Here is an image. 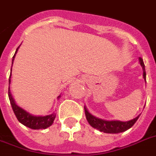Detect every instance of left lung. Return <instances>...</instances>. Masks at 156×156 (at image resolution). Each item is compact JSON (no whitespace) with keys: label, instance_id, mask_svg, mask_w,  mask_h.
<instances>
[{"label":"left lung","instance_id":"1","mask_svg":"<svg viewBox=\"0 0 156 156\" xmlns=\"http://www.w3.org/2000/svg\"><path fill=\"white\" fill-rule=\"evenodd\" d=\"M140 63V65L143 69V77L144 79L146 80V69H145V64L143 62V59L141 58H139ZM84 111H85V116L87 118V122L90 125L93 127L98 129V131L104 132V133H111V134H116L120 133V132H123V131H126L128 129L136 123L139 116H138L136 118L128 121V122H120V121H105V120L100 119L96 116H93L92 114L88 112L87 108L84 107Z\"/></svg>","mask_w":156,"mask_h":156}]
</instances>
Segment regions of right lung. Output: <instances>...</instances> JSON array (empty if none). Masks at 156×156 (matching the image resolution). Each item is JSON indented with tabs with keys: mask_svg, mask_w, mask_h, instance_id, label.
<instances>
[{
	"mask_svg": "<svg viewBox=\"0 0 156 156\" xmlns=\"http://www.w3.org/2000/svg\"><path fill=\"white\" fill-rule=\"evenodd\" d=\"M20 48V46L16 49V51L15 53V55L12 58V64H13L14 58L16 56V54L17 53V50ZM12 68V66H11ZM10 76H11V73H10V78H9V83H10ZM8 96H9V99H10V105L12 107L13 112L16 116L17 120L19 121L21 124H23L25 126L30 128V129H34V130H40V129H45V128L49 127V126H51L53 124V122L55 119V113H53L51 115L45 116H32L30 113H28L27 112H25L24 109L20 108L18 107L16 102L14 101L12 96L10 94V87L8 88ZM59 98V97H58Z\"/></svg>",
	"mask_w": 156,
	"mask_h": 156,
	"instance_id": "right-lung-1",
	"label": "right lung"
}]
</instances>
